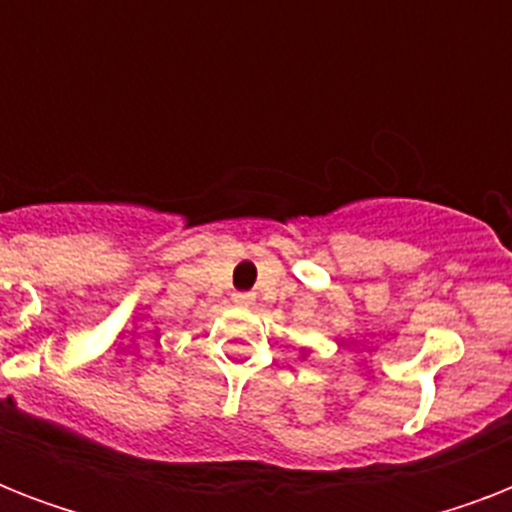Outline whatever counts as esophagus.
I'll list each match as a JSON object with an SVG mask.
<instances>
[{"label": "esophagus", "mask_w": 512, "mask_h": 512, "mask_svg": "<svg viewBox=\"0 0 512 512\" xmlns=\"http://www.w3.org/2000/svg\"><path fill=\"white\" fill-rule=\"evenodd\" d=\"M255 300V295L252 292H233V303H239V305H247Z\"/></svg>", "instance_id": "esophagus-1"}]
</instances>
